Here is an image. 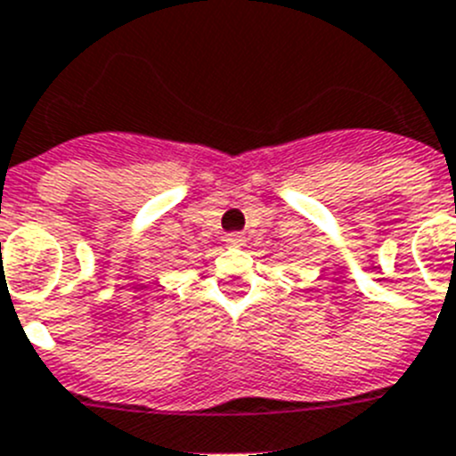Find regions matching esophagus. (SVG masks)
Wrapping results in <instances>:
<instances>
[{
	"label": "esophagus",
	"instance_id": "esophagus-1",
	"mask_svg": "<svg viewBox=\"0 0 456 456\" xmlns=\"http://www.w3.org/2000/svg\"><path fill=\"white\" fill-rule=\"evenodd\" d=\"M225 241H228L231 247H244L247 237L241 235V232H228V235H225Z\"/></svg>",
	"mask_w": 456,
	"mask_h": 456
}]
</instances>
